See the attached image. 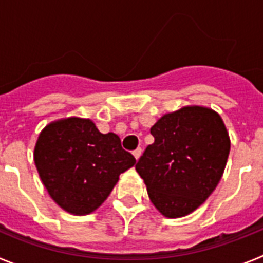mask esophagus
Masks as SVG:
<instances>
[{"mask_svg":"<svg viewBox=\"0 0 263 263\" xmlns=\"http://www.w3.org/2000/svg\"><path fill=\"white\" fill-rule=\"evenodd\" d=\"M141 154H142V148H141V147H137L136 150H134V152H133L134 158H136L137 160L139 159V157H141Z\"/></svg>","mask_w":263,"mask_h":263,"instance_id":"34e87169","label":"esophagus"}]
</instances>
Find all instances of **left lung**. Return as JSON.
<instances>
[{"label": "left lung", "mask_w": 263, "mask_h": 263, "mask_svg": "<svg viewBox=\"0 0 263 263\" xmlns=\"http://www.w3.org/2000/svg\"><path fill=\"white\" fill-rule=\"evenodd\" d=\"M154 143L136 164L155 208L166 217L190 215L221 179L231 139L218 113L184 106L167 113L150 129Z\"/></svg>", "instance_id": "8db88e82"}]
</instances>
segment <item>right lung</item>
Returning a JSON list of instances; mask_svg holds the SVG:
<instances>
[{
	"label": "right lung",
	"mask_w": 263,
	"mask_h": 263,
	"mask_svg": "<svg viewBox=\"0 0 263 263\" xmlns=\"http://www.w3.org/2000/svg\"><path fill=\"white\" fill-rule=\"evenodd\" d=\"M34 162L52 200L72 215L99 208L118 182L120 174L136 164L117 134L100 133L88 118L53 121L42 130Z\"/></svg>",
	"instance_id": "add662e5"
}]
</instances>
